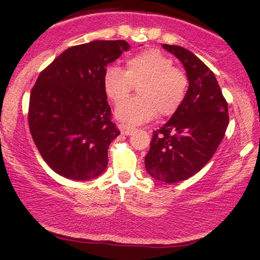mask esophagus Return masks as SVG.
I'll list each match as a JSON object with an SVG mask.
<instances>
[{
  "label": "esophagus",
  "instance_id": "esophagus-1",
  "mask_svg": "<svg viewBox=\"0 0 260 260\" xmlns=\"http://www.w3.org/2000/svg\"><path fill=\"white\" fill-rule=\"evenodd\" d=\"M118 127H119V130L122 131V134L126 135V136H129V135H133L134 131H135L134 126L126 125V124H119Z\"/></svg>",
  "mask_w": 260,
  "mask_h": 260
}]
</instances>
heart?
<instances>
[{"label":"heart","mask_w":260,"mask_h":260,"mask_svg":"<svg viewBox=\"0 0 260 260\" xmlns=\"http://www.w3.org/2000/svg\"><path fill=\"white\" fill-rule=\"evenodd\" d=\"M135 84L140 95L123 102ZM103 87L110 101L120 103L117 118L127 124H141L161 116H172L183 104L188 78L174 67V60L157 48H149L126 60L125 70L109 65L103 76Z\"/></svg>","instance_id":"b5f03b06"}]
</instances>
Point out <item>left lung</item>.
Segmentation results:
<instances>
[{"label":"left lung","mask_w":260,"mask_h":260,"mask_svg":"<svg viewBox=\"0 0 260 260\" xmlns=\"http://www.w3.org/2000/svg\"><path fill=\"white\" fill-rule=\"evenodd\" d=\"M186 70L189 86L181 108L154 131L145 169L166 183L180 182L207 165L229 125V108L214 73L188 49L163 44Z\"/></svg>","instance_id":"obj_1"}]
</instances>
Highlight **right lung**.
<instances>
[{"instance_id": "add662e5", "label": "right lung", "mask_w": 260, "mask_h": 260, "mask_svg": "<svg viewBox=\"0 0 260 260\" xmlns=\"http://www.w3.org/2000/svg\"><path fill=\"white\" fill-rule=\"evenodd\" d=\"M130 45L95 40L62 52L31 88L28 124L39 152L56 174L86 181L108 167V149L120 134L111 120L103 76Z\"/></svg>"}]
</instances>
